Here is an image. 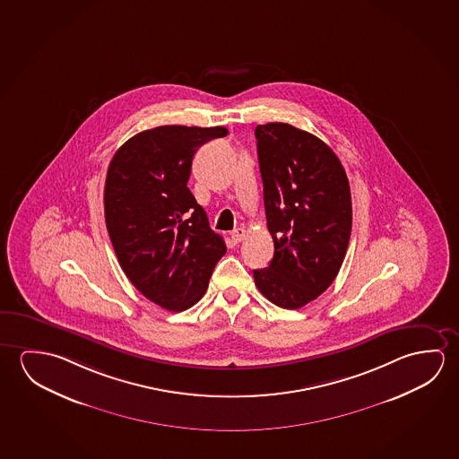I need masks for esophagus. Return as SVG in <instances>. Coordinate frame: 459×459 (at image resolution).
<instances>
[{
    "label": "esophagus",
    "instance_id": "1",
    "mask_svg": "<svg viewBox=\"0 0 459 459\" xmlns=\"http://www.w3.org/2000/svg\"><path fill=\"white\" fill-rule=\"evenodd\" d=\"M231 238H233L236 244H239L240 240L246 238V230H244V228H238V230H234L233 233H231Z\"/></svg>",
    "mask_w": 459,
    "mask_h": 459
}]
</instances>
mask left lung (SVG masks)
Here are the masks:
<instances>
[{
  "label": "left lung",
  "instance_id": "left-lung-1",
  "mask_svg": "<svg viewBox=\"0 0 459 459\" xmlns=\"http://www.w3.org/2000/svg\"><path fill=\"white\" fill-rule=\"evenodd\" d=\"M274 256L254 270L271 303L299 309L335 281L352 226L350 182L327 143L290 124L255 129Z\"/></svg>",
  "mask_w": 459,
  "mask_h": 459
}]
</instances>
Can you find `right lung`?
Segmentation results:
<instances>
[{"label":"right lung","instance_id":"1","mask_svg":"<svg viewBox=\"0 0 459 459\" xmlns=\"http://www.w3.org/2000/svg\"><path fill=\"white\" fill-rule=\"evenodd\" d=\"M226 134L221 126H160L127 140L109 162L103 203L117 262L143 297L168 311L203 299L226 252L188 188L197 148Z\"/></svg>","mask_w":459,"mask_h":459}]
</instances>
